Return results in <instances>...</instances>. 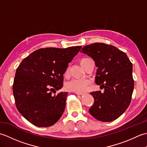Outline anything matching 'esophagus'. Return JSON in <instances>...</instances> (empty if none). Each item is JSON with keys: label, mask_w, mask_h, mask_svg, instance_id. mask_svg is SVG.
<instances>
[{"label": "esophagus", "mask_w": 147, "mask_h": 147, "mask_svg": "<svg viewBox=\"0 0 147 147\" xmlns=\"http://www.w3.org/2000/svg\"><path fill=\"white\" fill-rule=\"evenodd\" d=\"M74 93H75L76 94H77V95H83V93H79V92H74Z\"/></svg>", "instance_id": "34e87169"}]
</instances>
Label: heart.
Here are the masks:
<instances>
[{"instance_id":"heart-1","label":"heart","mask_w":147,"mask_h":147,"mask_svg":"<svg viewBox=\"0 0 147 147\" xmlns=\"http://www.w3.org/2000/svg\"><path fill=\"white\" fill-rule=\"evenodd\" d=\"M87 59H88V58H83L80 61V64L82 65V66ZM67 73V71H66V74ZM88 85L89 82L88 80L82 79H73L67 83L66 89L71 92L83 93L88 88Z\"/></svg>"}]
</instances>
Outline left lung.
Masks as SVG:
<instances>
[{
    "mask_svg": "<svg viewBox=\"0 0 147 147\" xmlns=\"http://www.w3.org/2000/svg\"><path fill=\"white\" fill-rule=\"evenodd\" d=\"M81 52L87 54L97 67L95 83L101 91L92 92L93 105L89 109L93 117L111 122L123 114L131 100L134 89L133 65L124 52L112 45L95 43L86 45Z\"/></svg>",
    "mask_w": 147,
    "mask_h": 147,
    "instance_id": "left-lung-1",
    "label": "left lung"
}]
</instances>
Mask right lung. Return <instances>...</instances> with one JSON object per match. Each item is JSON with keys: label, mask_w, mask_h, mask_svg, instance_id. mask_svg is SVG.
Wrapping results in <instances>:
<instances>
[{"label": "right lung", "mask_w": 147, "mask_h": 147, "mask_svg": "<svg viewBox=\"0 0 147 147\" xmlns=\"http://www.w3.org/2000/svg\"><path fill=\"white\" fill-rule=\"evenodd\" d=\"M81 49H40L24 58L17 68L12 86L16 106L35 126H51L62 116L68 93H55L63 86L68 64Z\"/></svg>", "instance_id": "right-lung-1"}]
</instances>
